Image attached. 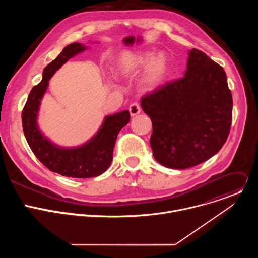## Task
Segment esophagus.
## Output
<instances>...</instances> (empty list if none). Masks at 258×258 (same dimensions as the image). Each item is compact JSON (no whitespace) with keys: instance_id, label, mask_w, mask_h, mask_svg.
I'll list each match as a JSON object with an SVG mask.
<instances>
[{"instance_id":"esophagus-1","label":"esophagus","mask_w":258,"mask_h":258,"mask_svg":"<svg viewBox=\"0 0 258 258\" xmlns=\"http://www.w3.org/2000/svg\"><path fill=\"white\" fill-rule=\"evenodd\" d=\"M128 110H130L131 116H136V115H138L141 112V107H140V105L138 103H133L130 106Z\"/></svg>"}]
</instances>
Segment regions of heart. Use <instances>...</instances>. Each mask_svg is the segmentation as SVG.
<instances>
[{
    "label": "heart",
    "instance_id": "obj_1",
    "mask_svg": "<svg viewBox=\"0 0 258 258\" xmlns=\"http://www.w3.org/2000/svg\"><path fill=\"white\" fill-rule=\"evenodd\" d=\"M170 68L169 58L163 54L150 50H143L123 54L116 62V72L121 77L135 75L144 69L143 87L153 91L165 81Z\"/></svg>",
    "mask_w": 258,
    "mask_h": 258
}]
</instances>
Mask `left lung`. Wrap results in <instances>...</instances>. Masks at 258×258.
Segmentation results:
<instances>
[{
  "label": "left lung",
  "instance_id": "left-lung-1",
  "mask_svg": "<svg viewBox=\"0 0 258 258\" xmlns=\"http://www.w3.org/2000/svg\"><path fill=\"white\" fill-rule=\"evenodd\" d=\"M141 106L152 120L154 158L168 168L206 161L230 133L233 98L226 72L197 49L189 51L185 76L144 96Z\"/></svg>",
  "mask_w": 258,
  "mask_h": 258
}]
</instances>
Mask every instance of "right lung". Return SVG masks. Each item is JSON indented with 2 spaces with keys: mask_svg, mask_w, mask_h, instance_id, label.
I'll return each instance as SVG.
<instances>
[{
  "mask_svg": "<svg viewBox=\"0 0 258 258\" xmlns=\"http://www.w3.org/2000/svg\"><path fill=\"white\" fill-rule=\"evenodd\" d=\"M87 48L80 43L66 46L45 67L42 82L31 89L22 111L23 133L35 157L51 171L67 177H96L105 172L111 164L117 135L130 121L128 110L107 115L98 132L88 142L77 147L58 146L40 130L38 116L49 81L63 64Z\"/></svg>",
  "mask_w": 258,
  "mask_h": 258,
  "instance_id": "right-lung-1",
  "label": "right lung"
}]
</instances>
